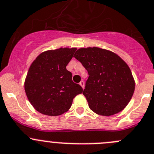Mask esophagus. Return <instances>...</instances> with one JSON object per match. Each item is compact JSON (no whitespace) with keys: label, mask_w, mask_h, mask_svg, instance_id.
<instances>
[{"label":"esophagus","mask_w":154,"mask_h":154,"mask_svg":"<svg viewBox=\"0 0 154 154\" xmlns=\"http://www.w3.org/2000/svg\"><path fill=\"white\" fill-rule=\"evenodd\" d=\"M79 84H80V85L81 86L82 88H83V89L84 88V80H81V81H80Z\"/></svg>","instance_id":"obj_1"}]
</instances>
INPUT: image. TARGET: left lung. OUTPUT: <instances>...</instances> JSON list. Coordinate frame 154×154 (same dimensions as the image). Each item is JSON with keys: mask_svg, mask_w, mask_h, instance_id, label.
<instances>
[{"mask_svg": "<svg viewBox=\"0 0 154 154\" xmlns=\"http://www.w3.org/2000/svg\"><path fill=\"white\" fill-rule=\"evenodd\" d=\"M74 57L88 72L83 94L90 109L105 116L124 109L134 91L127 64L115 53L97 47L80 48Z\"/></svg>", "mask_w": 154, "mask_h": 154, "instance_id": "obj_1", "label": "left lung"}]
</instances>
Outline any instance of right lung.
<instances>
[{
  "label": "right lung",
  "mask_w": 154,
  "mask_h": 154,
  "mask_svg": "<svg viewBox=\"0 0 154 154\" xmlns=\"http://www.w3.org/2000/svg\"><path fill=\"white\" fill-rule=\"evenodd\" d=\"M76 48H58L40 54L30 66L25 81L28 100L40 113L60 116L69 109L83 88L66 69Z\"/></svg>",
  "instance_id": "obj_1"
}]
</instances>
